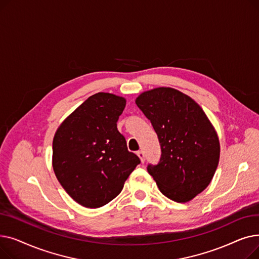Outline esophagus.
<instances>
[{
    "label": "esophagus",
    "instance_id": "1",
    "mask_svg": "<svg viewBox=\"0 0 259 259\" xmlns=\"http://www.w3.org/2000/svg\"><path fill=\"white\" fill-rule=\"evenodd\" d=\"M137 154H138V156L140 157L141 161H142V162H144V161H145V153H144L143 151H138V152H137Z\"/></svg>",
    "mask_w": 259,
    "mask_h": 259
}]
</instances>
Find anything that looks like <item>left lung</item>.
Instances as JSON below:
<instances>
[{
  "label": "left lung",
  "instance_id": "left-lung-1",
  "mask_svg": "<svg viewBox=\"0 0 259 259\" xmlns=\"http://www.w3.org/2000/svg\"><path fill=\"white\" fill-rule=\"evenodd\" d=\"M135 103L150 119L161 149L149 174L168 198L193 199L209 186L220 161V140L208 116L193 99L170 87L145 91Z\"/></svg>",
  "mask_w": 259,
  "mask_h": 259
}]
</instances>
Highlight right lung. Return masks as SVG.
I'll return each mask as SVG.
<instances>
[{"mask_svg": "<svg viewBox=\"0 0 259 259\" xmlns=\"http://www.w3.org/2000/svg\"><path fill=\"white\" fill-rule=\"evenodd\" d=\"M126 99L99 92L67 116L54 134L52 167L80 206L100 208L116 197L141 160L127 149L116 122Z\"/></svg>", "mask_w": 259, "mask_h": 259, "instance_id": "1", "label": "right lung"}]
</instances>
